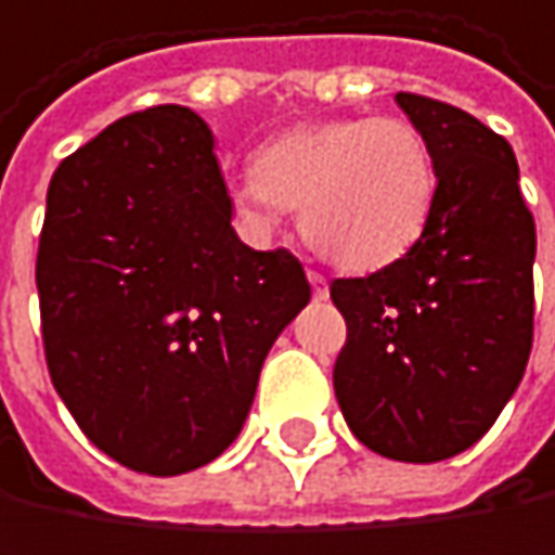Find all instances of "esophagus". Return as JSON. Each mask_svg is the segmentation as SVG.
Instances as JSON below:
<instances>
[{"mask_svg": "<svg viewBox=\"0 0 555 555\" xmlns=\"http://www.w3.org/2000/svg\"><path fill=\"white\" fill-rule=\"evenodd\" d=\"M307 281H310V287H313V297H317V300H323V297L330 294V281H326L320 271H307Z\"/></svg>", "mask_w": 555, "mask_h": 555, "instance_id": "esophagus-1", "label": "esophagus"}]
</instances>
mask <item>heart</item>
<instances>
[{"label":"heart","mask_w":555,"mask_h":555,"mask_svg":"<svg viewBox=\"0 0 555 555\" xmlns=\"http://www.w3.org/2000/svg\"><path fill=\"white\" fill-rule=\"evenodd\" d=\"M436 183L433 147L414 122L346 116L268 141L255 170L229 183V203L255 232L304 209V235L323 258L346 271H378L423 235Z\"/></svg>","instance_id":"obj_1"}]
</instances>
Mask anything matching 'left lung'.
<instances>
[{
  "instance_id": "1",
  "label": "left lung",
  "mask_w": 555,
  "mask_h": 555,
  "mask_svg": "<svg viewBox=\"0 0 555 555\" xmlns=\"http://www.w3.org/2000/svg\"><path fill=\"white\" fill-rule=\"evenodd\" d=\"M395 100L433 147L436 206L404 258L333 281L349 326L333 388L359 442L439 462L475 446L524 378L537 229L507 141L439 100Z\"/></svg>"
}]
</instances>
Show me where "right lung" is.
I'll return each instance as SVG.
<instances>
[{"label": "right lung", "mask_w": 555, "mask_h": 555, "mask_svg": "<svg viewBox=\"0 0 555 555\" xmlns=\"http://www.w3.org/2000/svg\"><path fill=\"white\" fill-rule=\"evenodd\" d=\"M35 278L61 401L144 475L232 446L274 339L310 304L287 248L235 235L212 132L186 106L126 116L61 160Z\"/></svg>", "instance_id": "1"}]
</instances>
